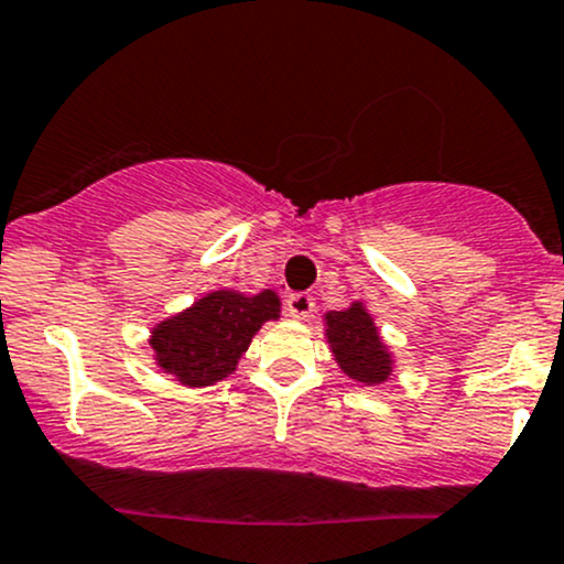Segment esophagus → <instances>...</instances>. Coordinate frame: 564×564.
Instances as JSON below:
<instances>
[{
  "label": "esophagus",
  "instance_id": "esophagus-1",
  "mask_svg": "<svg viewBox=\"0 0 564 564\" xmlns=\"http://www.w3.org/2000/svg\"><path fill=\"white\" fill-rule=\"evenodd\" d=\"M286 311L292 318H307L315 311V302L311 294L305 292H296V294H289L286 296Z\"/></svg>",
  "mask_w": 564,
  "mask_h": 564
}]
</instances>
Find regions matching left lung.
<instances>
[{
    "mask_svg": "<svg viewBox=\"0 0 564 564\" xmlns=\"http://www.w3.org/2000/svg\"><path fill=\"white\" fill-rule=\"evenodd\" d=\"M326 334L337 358L339 369L358 382H386L391 375V352L382 345L372 315L364 311L361 302L348 311L326 313Z\"/></svg>",
    "mask_w": 564,
    "mask_h": 564,
    "instance_id": "left-lung-1",
    "label": "left lung"
}]
</instances>
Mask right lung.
<instances>
[{"label":"right lung","instance_id":"right-lung-1","mask_svg":"<svg viewBox=\"0 0 564 564\" xmlns=\"http://www.w3.org/2000/svg\"><path fill=\"white\" fill-rule=\"evenodd\" d=\"M278 313L281 302L275 292H212L152 332L154 356L184 386H214L235 372L253 334Z\"/></svg>","mask_w":564,"mask_h":564}]
</instances>
